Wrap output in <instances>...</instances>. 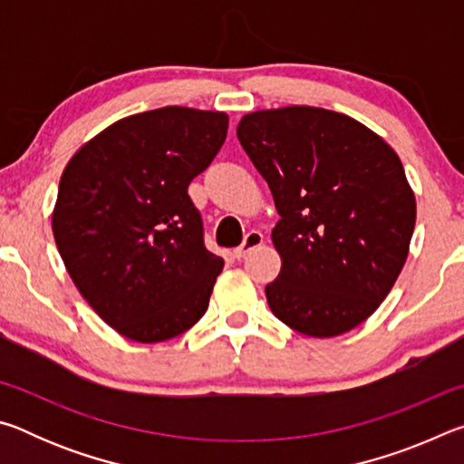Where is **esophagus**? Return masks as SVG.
I'll list each match as a JSON object with an SVG mask.
<instances>
[{
  "label": "esophagus",
  "instance_id": "obj_1",
  "mask_svg": "<svg viewBox=\"0 0 464 464\" xmlns=\"http://www.w3.org/2000/svg\"><path fill=\"white\" fill-rule=\"evenodd\" d=\"M262 243H264V235H262L260 231H249V233L246 235V239H243L241 246L233 249V256H235V257H243V256L247 254V251L260 247Z\"/></svg>",
  "mask_w": 464,
  "mask_h": 464
}]
</instances>
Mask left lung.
Wrapping results in <instances>:
<instances>
[{
    "label": "left lung",
    "instance_id": "obj_1",
    "mask_svg": "<svg viewBox=\"0 0 464 464\" xmlns=\"http://www.w3.org/2000/svg\"><path fill=\"white\" fill-rule=\"evenodd\" d=\"M237 139L280 215L272 313L311 337L350 332L379 309L410 254L415 196L401 160L362 122L313 106L249 112Z\"/></svg>",
    "mask_w": 464,
    "mask_h": 464
}]
</instances>
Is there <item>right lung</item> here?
<instances>
[{"label":"right lung","instance_id":"1","mask_svg":"<svg viewBox=\"0 0 464 464\" xmlns=\"http://www.w3.org/2000/svg\"><path fill=\"white\" fill-rule=\"evenodd\" d=\"M227 129L225 112L149 110L110 124L63 171L54 243L90 307L129 340H171L208 307L223 257L204 247L188 186Z\"/></svg>","mask_w":464,"mask_h":464}]
</instances>
